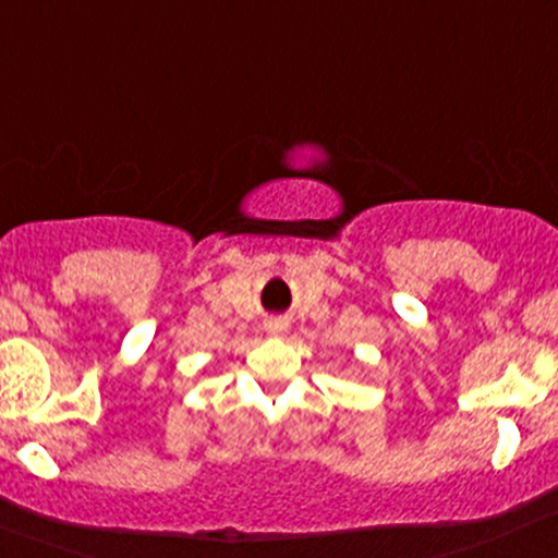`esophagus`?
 <instances>
[{
	"label": "esophagus",
	"instance_id": "1",
	"mask_svg": "<svg viewBox=\"0 0 558 558\" xmlns=\"http://www.w3.org/2000/svg\"><path fill=\"white\" fill-rule=\"evenodd\" d=\"M266 330L271 332V336H281V332H287V322L284 319H268Z\"/></svg>",
	"mask_w": 558,
	"mask_h": 558
}]
</instances>
